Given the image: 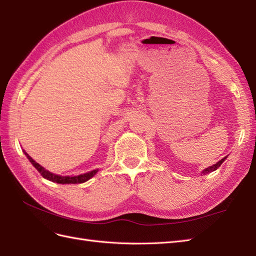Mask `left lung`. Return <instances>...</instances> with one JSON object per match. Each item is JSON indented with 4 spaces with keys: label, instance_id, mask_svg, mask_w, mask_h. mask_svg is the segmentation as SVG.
I'll use <instances>...</instances> for the list:
<instances>
[{
    "label": "left lung",
    "instance_id": "8db88e82",
    "mask_svg": "<svg viewBox=\"0 0 256 256\" xmlns=\"http://www.w3.org/2000/svg\"><path fill=\"white\" fill-rule=\"evenodd\" d=\"M225 159H226V156H225V158H224V159H222L220 161H218V163H215V164H214V166H210V168H206V170H204V171H203L202 173H203V174H206V173H211V172L215 171V170H218V168L220 166V164H222V163L225 161Z\"/></svg>",
    "mask_w": 256,
    "mask_h": 256
}]
</instances>
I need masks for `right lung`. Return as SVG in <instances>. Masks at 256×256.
Wrapping results in <instances>:
<instances>
[{"mask_svg":"<svg viewBox=\"0 0 256 256\" xmlns=\"http://www.w3.org/2000/svg\"><path fill=\"white\" fill-rule=\"evenodd\" d=\"M24 154L27 156V158L32 163V166H34L38 170V172L40 173L44 178H46V180H48L50 182H57V184H81V182H86L90 178H93V176L98 171V170H94V171H92V172L85 173V174H82V175H78V176H60V175H56V174H53V173L48 172V170H45L44 168H42L40 164H38V163H36L34 159H32L27 152H24Z\"/></svg>","mask_w":256,"mask_h":256,"instance_id":"obj_1","label":"right lung"}]
</instances>
